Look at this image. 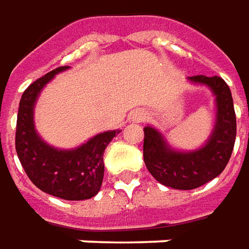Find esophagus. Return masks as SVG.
Returning a JSON list of instances; mask_svg holds the SVG:
<instances>
[{
    "label": "esophagus",
    "mask_w": 249,
    "mask_h": 249,
    "mask_svg": "<svg viewBox=\"0 0 249 249\" xmlns=\"http://www.w3.org/2000/svg\"><path fill=\"white\" fill-rule=\"evenodd\" d=\"M142 118H143V116H142V113H135L132 116V120L133 121H141Z\"/></svg>",
    "instance_id": "1"
}]
</instances>
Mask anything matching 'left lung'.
Here are the masks:
<instances>
[{"instance_id":"1","label":"left lung","mask_w":249,"mask_h":249,"mask_svg":"<svg viewBox=\"0 0 249 249\" xmlns=\"http://www.w3.org/2000/svg\"><path fill=\"white\" fill-rule=\"evenodd\" d=\"M187 81L207 87L215 96V124L207 142L194 150L171 146L157 128H143V159L153 178L176 190L197 189L223 172L236 141V113L231 92L218 75H193Z\"/></svg>"}]
</instances>
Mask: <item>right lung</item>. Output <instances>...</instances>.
Masks as SVG:
<instances>
[{
  "instance_id": "add662e5",
  "label": "right lung",
  "mask_w": 249,
  "mask_h": 249,
  "mask_svg": "<svg viewBox=\"0 0 249 249\" xmlns=\"http://www.w3.org/2000/svg\"><path fill=\"white\" fill-rule=\"evenodd\" d=\"M67 69L70 66L57 67L23 92L15 144L22 167L39 190L63 200L80 201L99 193L105 175L103 153L121 129L98 133L74 149H57L41 138L34 124L36 103L48 82Z\"/></svg>"
}]
</instances>
